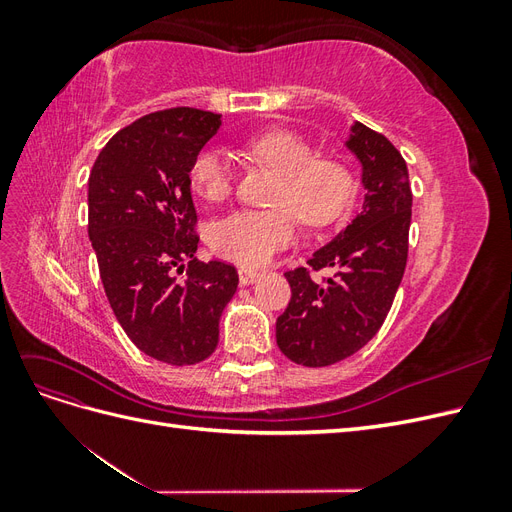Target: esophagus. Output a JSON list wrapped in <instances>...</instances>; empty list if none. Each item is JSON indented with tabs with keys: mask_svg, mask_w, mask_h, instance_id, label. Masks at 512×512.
Masks as SVG:
<instances>
[{
	"mask_svg": "<svg viewBox=\"0 0 512 512\" xmlns=\"http://www.w3.org/2000/svg\"><path fill=\"white\" fill-rule=\"evenodd\" d=\"M258 277H260V271L247 269V267L239 269V282H241V286H250V284L258 282Z\"/></svg>",
	"mask_w": 512,
	"mask_h": 512,
	"instance_id": "esophagus-1",
	"label": "esophagus"
}]
</instances>
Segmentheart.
Masks as SVG:
<instances>
[{
	"instance_id": "obj_1",
	"label": "heart",
	"mask_w": 512,
	"mask_h": 512,
	"mask_svg": "<svg viewBox=\"0 0 512 512\" xmlns=\"http://www.w3.org/2000/svg\"><path fill=\"white\" fill-rule=\"evenodd\" d=\"M252 156L282 175L273 207L237 209L215 220L209 243L220 256L239 265L260 267L297 235V215L309 226L333 222L348 207L354 192L350 170L337 160H318L316 149L301 136L273 130L247 143ZM194 190L207 200L230 194L235 168L220 147H205L190 168Z\"/></svg>"
}]
</instances>
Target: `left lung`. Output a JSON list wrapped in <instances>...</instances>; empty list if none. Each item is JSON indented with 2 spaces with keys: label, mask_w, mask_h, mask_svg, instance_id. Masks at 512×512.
Returning <instances> with one entry per match:
<instances>
[{
  "label": "left lung",
  "mask_w": 512,
  "mask_h": 512,
  "mask_svg": "<svg viewBox=\"0 0 512 512\" xmlns=\"http://www.w3.org/2000/svg\"><path fill=\"white\" fill-rule=\"evenodd\" d=\"M346 149L361 164L363 207L307 265L329 267L316 284L305 267L284 273L292 297L275 322V339L290 361L327 367L359 352L393 305L408 260L412 190L406 160L389 138L354 121Z\"/></svg>",
  "instance_id": "8db88e82"
}]
</instances>
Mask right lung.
Wrapping results in <instances>:
<instances>
[{
    "mask_svg": "<svg viewBox=\"0 0 512 512\" xmlns=\"http://www.w3.org/2000/svg\"><path fill=\"white\" fill-rule=\"evenodd\" d=\"M220 126V115L188 106L145 115L106 143L89 175V241L106 299L134 346L168 365L213 354L239 284L232 265L194 256L190 168Z\"/></svg>",
    "mask_w": 512,
    "mask_h": 512,
    "instance_id": "add662e5",
    "label": "right lung"
}]
</instances>
